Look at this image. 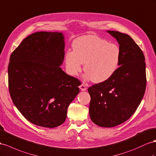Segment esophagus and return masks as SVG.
<instances>
[{"mask_svg": "<svg viewBox=\"0 0 156 156\" xmlns=\"http://www.w3.org/2000/svg\"><path fill=\"white\" fill-rule=\"evenodd\" d=\"M79 88H80V89H81V90H83V91H85V90H87V87L85 86V84L82 83L81 85L79 86Z\"/></svg>", "mask_w": 156, "mask_h": 156, "instance_id": "34e87169", "label": "esophagus"}]
</instances>
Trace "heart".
Returning <instances> with one entry per match:
<instances>
[{
    "label": "heart",
    "instance_id": "obj_1",
    "mask_svg": "<svg viewBox=\"0 0 156 156\" xmlns=\"http://www.w3.org/2000/svg\"><path fill=\"white\" fill-rule=\"evenodd\" d=\"M73 50L65 54L66 69L71 75H77L84 64L85 77L94 83H102L115 73L119 64L121 50L117 44L98 36L89 35L75 39Z\"/></svg>",
    "mask_w": 156,
    "mask_h": 156
}]
</instances>
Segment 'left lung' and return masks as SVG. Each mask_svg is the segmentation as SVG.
<instances>
[{
	"instance_id": "left-lung-1",
	"label": "left lung",
	"mask_w": 156,
	"mask_h": 156,
	"mask_svg": "<svg viewBox=\"0 0 156 156\" xmlns=\"http://www.w3.org/2000/svg\"><path fill=\"white\" fill-rule=\"evenodd\" d=\"M121 50L120 66L106 81L88 88L90 96L89 114L100 127H113L124 123L136 112L146 87L145 58L131 37L108 31Z\"/></svg>"
}]
</instances>
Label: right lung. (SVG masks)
I'll use <instances>...</instances> for the list:
<instances>
[{"label": "right lung", "mask_w": 156, "mask_h": 156, "mask_svg": "<svg viewBox=\"0 0 156 156\" xmlns=\"http://www.w3.org/2000/svg\"><path fill=\"white\" fill-rule=\"evenodd\" d=\"M64 48L62 33L37 32L24 39L10 58L11 98L25 118L40 127L64 123L69 105L79 92V80L60 67Z\"/></svg>", "instance_id": "right-lung-1"}]
</instances>
